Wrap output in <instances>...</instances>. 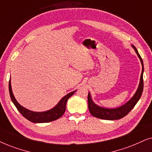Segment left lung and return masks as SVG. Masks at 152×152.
<instances>
[{"instance_id": "8db88e82", "label": "left lung", "mask_w": 152, "mask_h": 152, "mask_svg": "<svg viewBox=\"0 0 152 152\" xmlns=\"http://www.w3.org/2000/svg\"><path fill=\"white\" fill-rule=\"evenodd\" d=\"M132 47L134 48L135 53H137V56L140 60L141 64H142V74L140 76V83L138 88L136 92H135V94L133 96L129 101L128 102L123 105V106L119 107V108H105L103 107L97 106L93 102L91 98L90 93H88V108L89 111H90L91 115L97 118L102 119V120H120V119L126 116L132 109L134 108L135 104L138 102L140 98L141 95H142V91H143V87H144V84H143V72H144V66H143V61L142 58L140 57V54L138 53L137 48L135 47L134 46L132 45Z\"/></svg>"}]
</instances>
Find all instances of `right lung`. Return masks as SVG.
Listing matches in <instances>:
<instances>
[{"label":"right lung","instance_id":"add662e5","mask_svg":"<svg viewBox=\"0 0 152 152\" xmlns=\"http://www.w3.org/2000/svg\"><path fill=\"white\" fill-rule=\"evenodd\" d=\"M9 92L10 98L12 101L13 104H15L17 110L19 111L20 113L25 118L34 123H46L58 120V119H59L60 117H61L63 115L64 112H65L66 104L68 99L70 96H72L74 94V92H76V90L73 91V92L65 95L54 108H53L49 110L45 111V112H33V111L28 110V109L21 106L17 102V101L16 100L15 97L14 96L12 90L11 81H10V80L9 81Z\"/></svg>","mask_w":152,"mask_h":152}]
</instances>
